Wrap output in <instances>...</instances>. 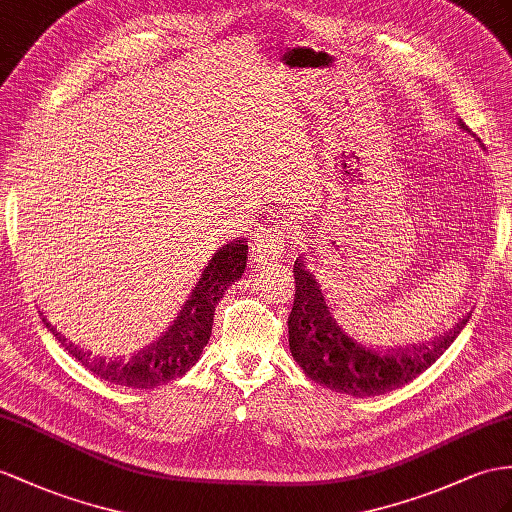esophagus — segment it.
Wrapping results in <instances>:
<instances>
[{
    "label": "esophagus",
    "mask_w": 512,
    "mask_h": 512,
    "mask_svg": "<svg viewBox=\"0 0 512 512\" xmlns=\"http://www.w3.org/2000/svg\"><path fill=\"white\" fill-rule=\"evenodd\" d=\"M286 241H289V228H286V223L282 221L267 223V226L260 228V232L254 239V247H252L254 263L258 265L271 263V260L282 252Z\"/></svg>",
    "instance_id": "34e87169"
}]
</instances>
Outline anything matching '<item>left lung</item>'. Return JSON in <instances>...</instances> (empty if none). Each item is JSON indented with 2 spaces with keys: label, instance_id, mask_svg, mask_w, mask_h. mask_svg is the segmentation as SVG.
Returning a JSON list of instances; mask_svg holds the SVG:
<instances>
[{
  "label": "left lung",
  "instance_id": "1",
  "mask_svg": "<svg viewBox=\"0 0 512 512\" xmlns=\"http://www.w3.org/2000/svg\"><path fill=\"white\" fill-rule=\"evenodd\" d=\"M460 128L469 132L463 121H460ZM293 273L295 299L289 315L291 356L310 380L336 393L371 397L400 389L434 365L436 358L454 343L469 321V317L458 321L450 332L428 345L382 352L352 339L339 326L323 299L315 273L306 269L302 256L295 260Z\"/></svg>",
  "mask_w": 512,
  "mask_h": 512
}]
</instances>
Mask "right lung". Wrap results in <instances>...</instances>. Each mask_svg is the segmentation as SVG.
I'll use <instances>...</instances> for the list:
<instances>
[{
  "instance_id": "obj_1",
  "label": "right lung",
  "mask_w": 512,
  "mask_h": 512,
  "mask_svg": "<svg viewBox=\"0 0 512 512\" xmlns=\"http://www.w3.org/2000/svg\"><path fill=\"white\" fill-rule=\"evenodd\" d=\"M245 265V239H236L219 247L215 256L208 260L206 269L202 271V276H199L197 284L191 289L189 299L182 304V310L173 319L171 326L162 332L158 341L147 345L145 350L134 354L132 358H104L95 356L93 352H86L76 343L67 341L43 317V313L41 317L45 328L56 336V341L73 358L80 360L86 369L93 371L97 378L108 380L110 384L130 386V389H154V386L182 378L197 363L210 341L219 299L243 276Z\"/></svg>"
}]
</instances>
